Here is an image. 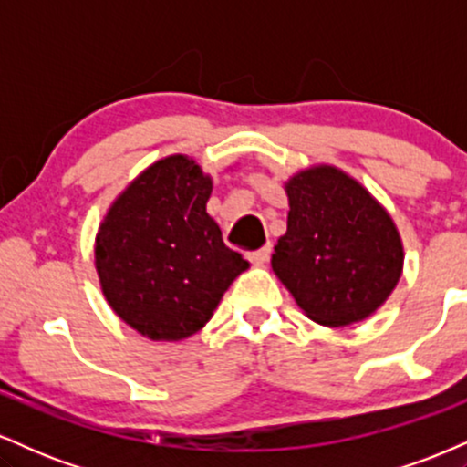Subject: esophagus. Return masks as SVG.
Wrapping results in <instances>:
<instances>
[{
	"label": "esophagus",
	"mask_w": 467,
	"mask_h": 467,
	"mask_svg": "<svg viewBox=\"0 0 467 467\" xmlns=\"http://www.w3.org/2000/svg\"><path fill=\"white\" fill-rule=\"evenodd\" d=\"M270 254H272V244H265V245H261L259 250L248 252V261L254 265H264V264H267V259H270Z\"/></svg>",
	"instance_id": "obj_1"
}]
</instances>
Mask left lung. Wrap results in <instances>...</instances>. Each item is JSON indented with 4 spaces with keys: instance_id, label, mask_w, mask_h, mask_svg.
<instances>
[{
    "instance_id": "8db88e82",
    "label": "left lung",
    "mask_w": 467,
    "mask_h": 467,
    "mask_svg": "<svg viewBox=\"0 0 467 467\" xmlns=\"http://www.w3.org/2000/svg\"><path fill=\"white\" fill-rule=\"evenodd\" d=\"M287 233L272 270L320 325L373 314L398 285L404 250L393 219L356 180L316 166L287 182Z\"/></svg>"
}]
</instances>
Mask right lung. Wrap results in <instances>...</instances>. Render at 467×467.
<instances>
[{"instance_id": "obj_1", "label": "right lung", "mask_w": 467, "mask_h": 467, "mask_svg": "<svg viewBox=\"0 0 467 467\" xmlns=\"http://www.w3.org/2000/svg\"><path fill=\"white\" fill-rule=\"evenodd\" d=\"M211 191L200 166L171 155L131 182L96 234L105 298L151 340H182L200 331L248 267L206 213Z\"/></svg>"}]
</instances>
